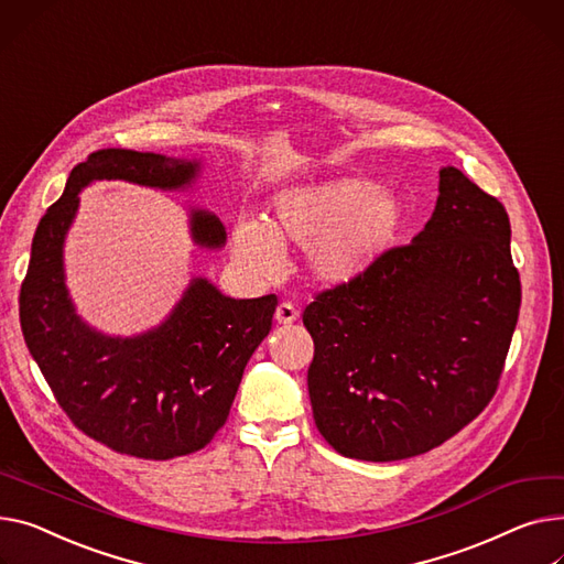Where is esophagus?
Returning <instances> with one entry per match:
<instances>
[{"mask_svg":"<svg viewBox=\"0 0 564 564\" xmlns=\"http://www.w3.org/2000/svg\"><path fill=\"white\" fill-rule=\"evenodd\" d=\"M274 317H276V322H279V324H292V322H296L299 311H296L290 302H283V304H279V306H276Z\"/></svg>","mask_w":564,"mask_h":564,"instance_id":"esophagus-1","label":"esophagus"}]
</instances>
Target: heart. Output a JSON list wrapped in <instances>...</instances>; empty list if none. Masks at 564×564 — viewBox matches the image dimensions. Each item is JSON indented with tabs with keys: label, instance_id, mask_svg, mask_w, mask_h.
I'll return each mask as SVG.
<instances>
[{
	"label": "heart",
	"instance_id": "1",
	"mask_svg": "<svg viewBox=\"0 0 564 564\" xmlns=\"http://www.w3.org/2000/svg\"><path fill=\"white\" fill-rule=\"evenodd\" d=\"M405 204L358 176H335L285 187L270 221L240 217L234 227L238 265L258 279L279 274L281 249H308V268L326 285L362 276L394 247L405 227Z\"/></svg>",
	"mask_w": 564,
	"mask_h": 564
}]
</instances>
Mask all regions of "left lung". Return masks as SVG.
<instances>
[{
    "label": "left lung",
    "mask_w": 564,
    "mask_h": 564,
    "mask_svg": "<svg viewBox=\"0 0 564 564\" xmlns=\"http://www.w3.org/2000/svg\"><path fill=\"white\" fill-rule=\"evenodd\" d=\"M519 304L503 204L442 167L424 231L304 311L324 440L347 458L390 463L454 437L497 392Z\"/></svg>",
    "instance_id": "8db88e82"
}]
</instances>
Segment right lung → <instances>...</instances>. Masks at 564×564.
I'll list each match as a JSON object with an SVG mask.
<instances>
[{
	"label": "right lung",
	"instance_id": "obj_1",
	"mask_svg": "<svg viewBox=\"0 0 564 564\" xmlns=\"http://www.w3.org/2000/svg\"><path fill=\"white\" fill-rule=\"evenodd\" d=\"M197 174L199 161L131 149L93 152L69 172L63 197L37 224L20 290L24 343L65 415L88 437L133 458L170 460L213 440L251 354L272 328L276 294L231 299L199 276L161 326L112 337L74 311L63 245L79 193L93 181L181 191ZM191 236L206 249L227 242L221 221L202 208L191 210Z\"/></svg>",
	"mask_w": 564,
	"mask_h": 564
}]
</instances>
